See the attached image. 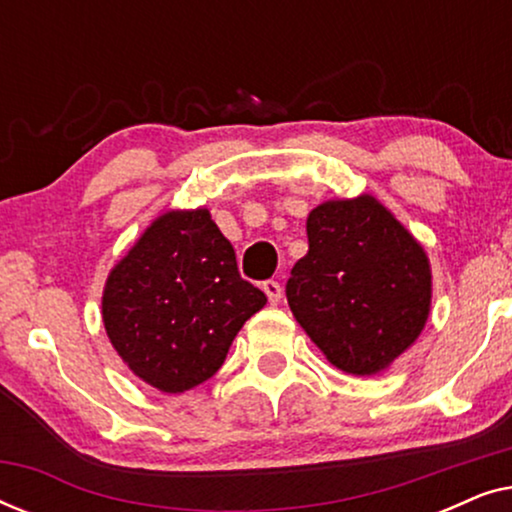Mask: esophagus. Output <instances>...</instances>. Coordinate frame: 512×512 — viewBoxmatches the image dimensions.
Returning a JSON list of instances; mask_svg holds the SVG:
<instances>
[{
	"mask_svg": "<svg viewBox=\"0 0 512 512\" xmlns=\"http://www.w3.org/2000/svg\"><path fill=\"white\" fill-rule=\"evenodd\" d=\"M263 291H265V296H268L270 305H277L279 300H282V284L275 282V279H268V282H263Z\"/></svg>",
	"mask_w": 512,
	"mask_h": 512,
	"instance_id": "obj_1",
	"label": "esophagus"
}]
</instances>
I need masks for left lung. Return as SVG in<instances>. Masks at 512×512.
<instances>
[{
  "instance_id": "8db88e82",
  "label": "left lung",
  "mask_w": 512,
  "mask_h": 512,
  "mask_svg": "<svg viewBox=\"0 0 512 512\" xmlns=\"http://www.w3.org/2000/svg\"><path fill=\"white\" fill-rule=\"evenodd\" d=\"M310 251L293 265L286 300L326 359L352 375L387 368L422 333L429 258L370 195L328 200L307 216Z\"/></svg>"
}]
</instances>
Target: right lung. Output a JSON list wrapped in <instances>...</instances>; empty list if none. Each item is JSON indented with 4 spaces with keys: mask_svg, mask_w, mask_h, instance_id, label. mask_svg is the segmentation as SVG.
<instances>
[{
    "mask_svg": "<svg viewBox=\"0 0 512 512\" xmlns=\"http://www.w3.org/2000/svg\"><path fill=\"white\" fill-rule=\"evenodd\" d=\"M265 303L207 209H193L153 221L111 270L102 319L132 373L181 394L223 366L237 331Z\"/></svg>",
    "mask_w": 512,
    "mask_h": 512,
    "instance_id": "right-lung-1",
    "label": "right lung"
}]
</instances>
